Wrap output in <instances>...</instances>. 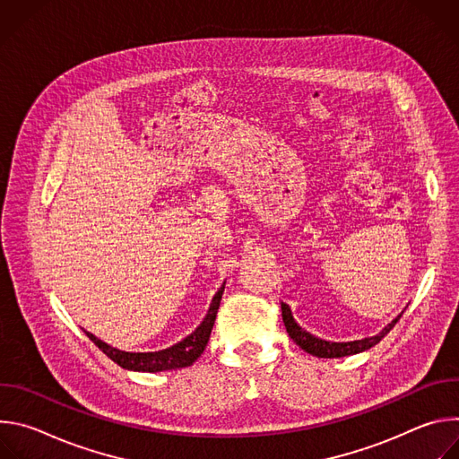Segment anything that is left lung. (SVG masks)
Here are the masks:
<instances>
[{
  "label": "left lung",
  "mask_w": 459,
  "mask_h": 459,
  "mask_svg": "<svg viewBox=\"0 0 459 459\" xmlns=\"http://www.w3.org/2000/svg\"><path fill=\"white\" fill-rule=\"evenodd\" d=\"M281 314H283V323H285V329H287L289 336L294 340L296 345H299V349H303L305 352H308L316 358H343V356L365 352L370 347H374L376 343H379L392 329H394V325L398 323V319L402 317L403 312L396 319H392L379 334H376L372 338H363V340H354V342H340V343L316 338L310 333L303 331L301 326L294 321L290 307L287 303H281Z\"/></svg>",
  "instance_id": "obj_1"
}]
</instances>
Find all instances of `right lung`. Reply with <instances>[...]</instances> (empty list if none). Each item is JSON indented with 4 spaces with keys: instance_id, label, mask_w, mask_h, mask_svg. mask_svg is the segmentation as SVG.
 <instances>
[{
    "instance_id": "1",
    "label": "right lung",
    "mask_w": 459,
    "mask_h": 459,
    "mask_svg": "<svg viewBox=\"0 0 459 459\" xmlns=\"http://www.w3.org/2000/svg\"><path fill=\"white\" fill-rule=\"evenodd\" d=\"M223 289L225 285L216 292L209 312L205 316V319L202 321V325L195 329L190 336H186L183 342L158 351V352H125L119 349H114L110 345H107L105 342L98 340L94 334L87 333L89 340L94 342V345L103 351L114 363H117L119 367L126 368V370H136V372H163V370H176V368H183V367H190L195 359H198L211 338L212 326L216 321V314L220 308V301L223 296Z\"/></svg>"
}]
</instances>
